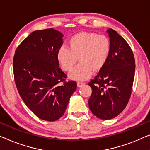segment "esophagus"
<instances>
[{
  "label": "esophagus",
  "instance_id": "obj_1",
  "mask_svg": "<svg viewBox=\"0 0 150 150\" xmlns=\"http://www.w3.org/2000/svg\"><path fill=\"white\" fill-rule=\"evenodd\" d=\"M84 85H85V83L83 82H81V81L77 82V87H79V88H81V87L83 86Z\"/></svg>",
  "mask_w": 150,
  "mask_h": 150
}]
</instances>
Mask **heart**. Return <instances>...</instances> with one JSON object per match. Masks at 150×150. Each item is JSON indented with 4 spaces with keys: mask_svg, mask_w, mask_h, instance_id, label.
<instances>
[{
    "mask_svg": "<svg viewBox=\"0 0 150 150\" xmlns=\"http://www.w3.org/2000/svg\"><path fill=\"white\" fill-rule=\"evenodd\" d=\"M69 48L62 46L57 51V59L62 69L71 71L78 61H81L70 77L83 81L90 77L92 71L99 72L104 67L110 56L111 44L104 35L93 32H81L71 38Z\"/></svg>",
    "mask_w": 150,
    "mask_h": 150,
    "instance_id": "heart-1",
    "label": "heart"
}]
</instances>
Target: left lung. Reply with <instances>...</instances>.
<instances>
[{
  "instance_id": "8db88e82",
  "label": "left lung",
  "mask_w": 150,
  "mask_h": 150,
  "mask_svg": "<svg viewBox=\"0 0 150 150\" xmlns=\"http://www.w3.org/2000/svg\"><path fill=\"white\" fill-rule=\"evenodd\" d=\"M107 32L111 44L109 59L89 83L92 89L89 109L103 120L116 117L125 108L131 97L135 71L133 51L126 40L112 29Z\"/></svg>"
}]
</instances>
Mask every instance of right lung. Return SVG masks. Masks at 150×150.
Returning a JSON list of instances; mask_svg holds the SVG:
<instances>
[{
    "label": "right lung",
    "mask_w": 150,
    "mask_h": 150,
    "mask_svg": "<svg viewBox=\"0 0 150 150\" xmlns=\"http://www.w3.org/2000/svg\"><path fill=\"white\" fill-rule=\"evenodd\" d=\"M63 35L52 28L37 30L17 47L13 73L18 92L30 110L40 119L54 121L64 115L77 88L75 81H65L59 67L57 51ZM61 82L62 85H59Z\"/></svg>",
    "instance_id": "obj_1"
}]
</instances>
